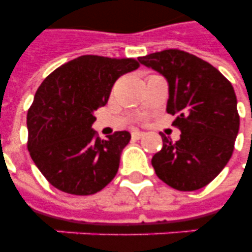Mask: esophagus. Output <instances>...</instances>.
Masks as SVG:
<instances>
[{
    "instance_id": "esophagus-1",
    "label": "esophagus",
    "mask_w": 252,
    "mask_h": 252,
    "mask_svg": "<svg viewBox=\"0 0 252 252\" xmlns=\"http://www.w3.org/2000/svg\"><path fill=\"white\" fill-rule=\"evenodd\" d=\"M144 136H145V133H144V132H140V130H133V132H132V138H136V140L144 137Z\"/></svg>"
}]
</instances>
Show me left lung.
Masks as SVG:
<instances>
[{"label": "left lung", "instance_id": "8db88e82", "mask_svg": "<svg viewBox=\"0 0 252 252\" xmlns=\"http://www.w3.org/2000/svg\"><path fill=\"white\" fill-rule=\"evenodd\" d=\"M168 82L167 112L182 134L176 142L162 134L163 146L152 158L156 174L178 191L209 184L230 159L239 130L237 96L230 81L203 59L165 49L138 59Z\"/></svg>", "mask_w": 252, "mask_h": 252}]
</instances>
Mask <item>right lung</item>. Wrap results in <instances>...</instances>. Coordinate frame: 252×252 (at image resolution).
I'll return each mask as SVG.
<instances>
[{
    "label": "right lung",
    "mask_w": 252,
    "mask_h": 252,
    "mask_svg": "<svg viewBox=\"0 0 252 252\" xmlns=\"http://www.w3.org/2000/svg\"><path fill=\"white\" fill-rule=\"evenodd\" d=\"M140 66L134 59L85 55L53 70L36 90L27 112L30 156L53 187L93 195L114 179L126 130L100 140L91 126L119 77Z\"/></svg>",
    "instance_id": "1"
}]
</instances>
